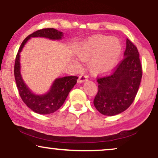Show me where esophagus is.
Returning <instances> with one entry per match:
<instances>
[{"label": "esophagus", "mask_w": 158, "mask_h": 158, "mask_svg": "<svg viewBox=\"0 0 158 158\" xmlns=\"http://www.w3.org/2000/svg\"><path fill=\"white\" fill-rule=\"evenodd\" d=\"M87 80H88V77L84 75V74H81V76L79 77V79H78V83H79V84H81V83L85 82V81H86Z\"/></svg>", "instance_id": "34e87169"}]
</instances>
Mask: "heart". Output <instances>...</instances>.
Wrapping results in <instances>:
<instances>
[{
  "label": "heart",
  "instance_id": "b5f03b06",
  "mask_svg": "<svg viewBox=\"0 0 158 158\" xmlns=\"http://www.w3.org/2000/svg\"><path fill=\"white\" fill-rule=\"evenodd\" d=\"M123 52V44L110 35H97L82 41L77 49L81 60L89 61L93 75L101 76L114 70Z\"/></svg>",
  "mask_w": 158,
  "mask_h": 158
}]
</instances>
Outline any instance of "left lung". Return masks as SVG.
<instances>
[{"label":"left lung","mask_w":158,"mask_h":158,"mask_svg":"<svg viewBox=\"0 0 158 158\" xmlns=\"http://www.w3.org/2000/svg\"><path fill=\"white\" fill-rule=\"evenodd\" d=\"M142 78L138 50L126 39L124 59L110 76L99 78L94 105L99 113L114 116L126 110L137 95Z\"/></svg>","instance_id":"8db88e82"}]
</instances>
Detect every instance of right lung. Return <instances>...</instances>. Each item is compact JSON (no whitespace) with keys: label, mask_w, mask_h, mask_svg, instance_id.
Wrapping results in <instances>:
<instances>
[{"label":"right lung","mask_w":158,"mask_h":158,"mask_svg":"<svg viewBox=\"0 0 158 158\" xmlns=\"http://www.w3.org/2000/svg\"><path fill=\"white\" fill-rule=\"evenodd\" d=\"M64 33L53 28H47L37 30L30 34L23 41L15 58L14 75L20 97L23 102L32 111L39 114H49L55 112L64 104L65 99L74 85L77 84V77H64L54 80L47 93L36 94L30 89L23 81L21 73L20 54L23 47L31 38H45L53 41H60Z\"/></svg>","instance_id":"right-lung-1"}]
</instances>
